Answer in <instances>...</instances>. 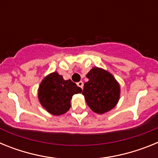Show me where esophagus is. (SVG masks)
Instances as JSON below:
<instances>
[{
  "label": "esophagus",
  "mask_w": 158,
  "mask_h": 158,
  "mask_svg": "<svg viewBox=\"0 0 158 158\" xmlns=\"http://www.w3.org/2000/svg\"><path fill=\"white\" fill-rule=\"evenodd\" d=\"M77 85L78 87L81 88V89H83V86H84L83 82H82V81H79V82H77Z\"/></svg>",
  "instance_id": "esophagus-1"
}]
</instances>
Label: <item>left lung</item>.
Returning a JSON list of instances; mask_svg holds the SVG:
<instances>
[{
	"label": "left lung",
	"instance_id": "obj_1",
	"mask_svg": "<svg viewBox=\"0 0 158 158\" xmlns=\"http://www.w3.org/2000/svg\"><path fill=\"white\" fill-rule=\"evenodd\" d=\"M89 81L84 85L82 94L94 112L103 114L116 105L120 88L115 77L104 69L93 68L86 75Z\"/></svg>",
	"mask_w": 158,
	"mask_h": 158
}]
</instances>
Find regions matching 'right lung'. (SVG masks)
I'll list each match as a JSON object with an SVG mask.
<instances>
[{
	"label": "right lung",
	"instance_id": "add662e5",
	"mask_svg": "<svg viewBox=\"0 0 158 158\" xmlns=\"http://www.w3.org/2000/svg\"><path fill=\"white\" fill-rule=\"evenodd\" d=\"M81 91L72 81H65L62 76L54 72L46 77L40 84L39 100L48 112L59 115L69 109L72 96Z\"/></svg>",
	"mask_w": 158,
	"mask_h": 158
}]
</instances>
